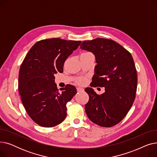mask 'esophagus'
I'll return each instance as SVG.
<instances>
[{"label":"esophagus","mask_w":157,"mask_h":157,"mask_svg":"<svg viewBox=\"0 0 157 157\" xmlns=\"http://www.w3.org/2000/svg\"><path fill=\"white\" fill-rule=\"evenodd\" d=\"M83 90H84V88H83L82 87H79V86L77 87V91H78V92L83 91Z\"/></svg>","instance_id":"1"}]
</instances>
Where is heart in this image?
I'll return each instance as SVG.
<instances>
[{
	"instance_id": "heart-1",
	"label": "heart",
	"mask_w": 157,
	"mask_h": 157,
	"mask_svg": "<svg viewBox=\"0 0 157 157\" xmlns=\"http://www.w3.org/2000/svg\"><path fill=\"white\" fill-rule=\"evenodd\" d=\"M85 81L86 80H85V78H80V79H79L78 80V83L79 84H80V85H83V84H84L85 83Z\"/></svg>"
}]
</instances>
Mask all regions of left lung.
<instances>
[{
    "label": "left lung",
    "instance_id": "left-lung-1",
    "mask_svg": "<svg viewBox=\"0 0 157 157\" xmlns=\"http://www.w3.org/2000/svg\"><path fill=\"white\" fill-rule=\"evenodd\" d=\"M80 48L95 56L97 65L90 86L105 88L102 95L91 88L85 90L89 95L85 107L87 117L101 127L116 125L125 118L136 98L137 76L132 56L108 39L85 40Z\"/></svg>",
    "mask_w": 157,
    "mask_h": 157
}]
</instances>
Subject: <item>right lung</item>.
I'll list each match as a JSON object with an SVG mask.
<instances>
[{"label": "right lung", "instance_id": "right-lung-1", "mask_svg": "<svg viewBox=\"0 0 157 157\" xmlns=\"http://www.w3.org/2000/svg\"><path fill=\"white\" fill-rule=\"evenodd\" d=\"M81 43L60 38L43 39L24 59L19 71V94L29 116L37 125L53 127L65 118L66 104L76 94V88L67 85L59 92L54 75L63 72L65 61Z\"/></svg>", "mask_w": 157, "mask_h": 157}]
</instances>
